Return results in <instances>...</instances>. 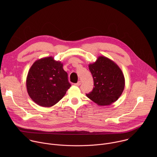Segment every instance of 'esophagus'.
Here are the masks:
<instances>
[{"label": "esophagus", "instance_id": "1", "mask_svg": "<svg viewBox=\"0 0 157 157\" xmlns=\"http://www.w3.org/2000/svg\"><path fill=\"white\" fill-rule=\"evenodd\" d=\"M81 81H79L77 83L75 84V86H80V85H81Z\"/></svg>", "mask_w": 157, "mask_h": 157}]
</instances>
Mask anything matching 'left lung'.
<instances>
[{"instance_id": "8db88e82", "label": "left lung", "mask_w": 157, "mask_h": 157, "mask_svg": "<svg viewBox=\"0 0 157 157\" xmlns=\"http://www.w3.org/2000/svg\"><path fill=\"white\" fill-rule=\"evenodd\" d=\"M94 80L93 91L86 94L88 98L99 105H107L116 102L122 94L125 78L118 65L113 60L100 56L89 64Z\"/></svg>"}]
</instances>
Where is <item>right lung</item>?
<instances>
[{
    "mask_svg": "<svg viewBox=\"0 0 157 157\" xmlns=\"http://www.w3.org/2000/svg\"><path fill=\"white\" fill-rule=\"evenodd\" d=\"M26 85L32 101L46 107L59 102L71 87L63 63L52 56L35 61L29 71Z\"/></svg>",
    "mask_w": 157,
    "mask_h": 157,
    "instance_id": "add662e5",
    "label": "right lung"
}]
</instances>
